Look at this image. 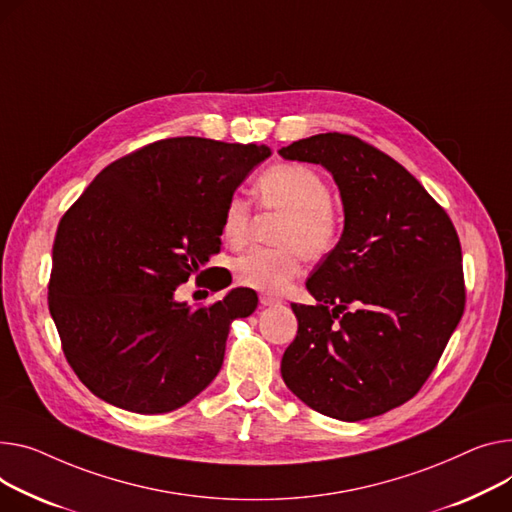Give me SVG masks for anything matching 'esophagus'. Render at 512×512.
Segmentation results:
<instances>
[{"instance_id": "1", "label": "esophagus", "mask_w": 512, "mask_h": 512, "mask_svg": "<svg viewBox=\"0 0 512 512\" xmlns=\"http://www.w3.org/2000/svg\"><path fill=\"white\" fill-rule=\"evenodd\" d=\"M259 302H261L263 306H271V304H278V302H282V298H278V296H271V294H261V296H259Z\"/></svg>"}]
</instances>
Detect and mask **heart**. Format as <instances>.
I'll use <instances>...</instances> for the list:
<instances>
[{"instance_id": "obj_1", "label": "heart", "mask_w": 512, "mask_h": 512, "mask_svg": "<svg viewBox=\"0 0 512 512\" xmlns=\"http://www.w3.org/2000/svg\"><path fill=\"white\" fill-rule=\"evenodd\" d=\"M255 201L259 210L280 214L271 249H253L234 261V280L261 292H282L309 261L329 257L344 232V212L329 193L325 177L313 166L280 162L257 177ZM253 228L251 203L232 195L222 212L220 234L232 249L249 243Z\"/></svg>"}]
</instances>
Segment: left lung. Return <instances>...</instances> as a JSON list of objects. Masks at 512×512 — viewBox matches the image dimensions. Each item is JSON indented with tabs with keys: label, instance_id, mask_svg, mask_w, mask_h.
Returning <instances> with one entry per match:
<instances>
[{
	"label": "left lung",
	"instance_id": "8db88e82",
	"mask_svg": "<svg viewBox=\"0 0 512 512\" xmlns=\"http://www.w3.org/2000/svg\"><path fill=\"white\" fill-rule=\"evenodd\" d=\"M280 156L323 164L346 212L339 245L306 280L317 304H292L282 379L323 416H381L422 389L463 317L457 230L416 177L356 135L319 133Z\"/></svg>",
	"mask_w": 512,
	"mask_h": 512
}]
</instances>
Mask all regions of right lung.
<instances>
[{"label":"right lung","instance_id":"obj_1","mask_svg":"<svg viewBox=\"0 0 512 512\" xmlns=\"http://www.w3.org/2000/svg\"><path fill=\"white\" fill-rule=\"evenodd\" d=\"M269 156L257 144L166 138L111 162L57 226L49 311L61 350L100 399L164 414L206 389L234 319L257 309L251 288L189 309L175 300L193 274L212 292L226 201ZM209 274L206 275L205 271Z\"/></svg>","mask_w":512,"mask_h":512}]
</instances>
